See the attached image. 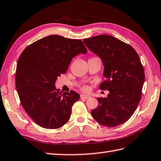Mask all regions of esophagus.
I'll use <instances>...</instances> for the list:
<instances>
[{"label": "esophagus", "mask_w": 161, "mask_h": 161, "mask_svg": "<svg viewBox=\"0 0 161 161\" xmlns=\"http://www.w3.org/2000/svg\"><path fill=\"white\" fill-rule=\"evenodd\" d=\"M80 98H84V99H87V98H90V96H88V95L81 94V95H80Z\"/></svg>", "instance_id": "obj_1"}]
</instances>
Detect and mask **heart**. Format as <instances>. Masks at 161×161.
Returning <instances> with one entry per match:
<instances>
[{
  "mask_svg": "<svg viewBox=\"0 0 161 161\" xmlns=\"http://www.w3.org/2000/svg\"><path fill=\"white\" fill-rule=\"evenodd\" d=\"M82 90H83V91H88L89 90V87L87 86V85H84V86L82 87Z\"/></svg>",
  "mask_w": 161,
  "mask_h": 161,
  "instance_id": "obj_1",
  "label": "heart"
}]
</instances>
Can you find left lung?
I'll return each mask as SVG.
<instances>
[{
  "label": "left lung",
  "instance_id": "8db88e82",
  "mask_svg": "<svg viewBox=\"0 0 161 161\" xmlns=\"http://www.w3.org/2000/svg\"><path fill=\"white\" fill-rule=\"evenodd\" d=\"M83 42L102 60L106 80L99 88L109 91L106 98H97L98 105L92 116L103 126L120 125L133 115L141 98L145 72L139 56L131 45L109 35Z\"/></svg>",
  "mask_w": 161,
  "mask_h": 161
}]
</instances>
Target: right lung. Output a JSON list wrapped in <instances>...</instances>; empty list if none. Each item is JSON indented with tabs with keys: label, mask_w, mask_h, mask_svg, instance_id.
I'll list each match as a JSON object with an SVG mask.
<instances>
[{
	"label": "right lung",
	"mask_w": 161,
	"mask_h": 161,
	"mask_svg": "<svg viewBox=\"0 0 161 161\" xmlns=\"http://www.w3.org/2000/svg\"><path fill=\"white\" fill-rule=\"evenodd\" d=\"M87 52L80 40L50 35L31 43L21 53L16 71V88L25 112L39 126L58 129L69 120L71 108L80 95L73 90L62 93L55 83L66 73L72 58Z\"/></svg>",
	"instance_id": "obj_1"
}]
</instances>
